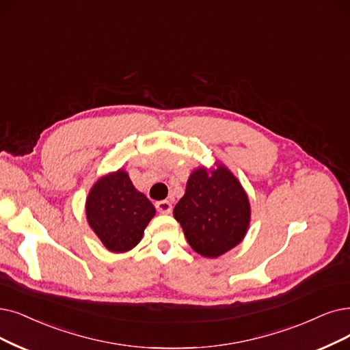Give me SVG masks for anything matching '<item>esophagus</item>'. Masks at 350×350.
I'll list each match as a JSON object with an SVG mask.
<instances>
[{"label": "esophagus", "instance_id": "obj_1", "mask_svg": "<svg viewBox=\"0 0 350 350\" xmlns=\"http://www.w3.org/2000/svg\"><path fill=\"white\" fill-rule=\"evenodd\" d=\"M157 209L161 214H171L172 204L170 201H159V202H157Z\"/></svg>", "mask_w": 350, "mask_h": 350}]
</instances>
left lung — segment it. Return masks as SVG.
I'll return each mask as SVG.
<instances>
[{
	"instance_id": "obj_1",
	"label": "left lung",
	"mask_w": 350,
	"mask_h": 350,
	"mask_svg": "<svg viewBox=\"0 0 350 350\" xmlns=\"http://www.w3.org/2000/svg\"><path fill=\"white\" fill-rule=\"evenodd\" d=\"M195 253L217 258L239 245L247 234L251 206L245 189L226 165L193 170L184 197L174 208Z\"/></svg>"
}]
</instances>
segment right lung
<instances>
[{
	"label": "right lung",
	"instance_id": "obj_1",
	"mask_svg": "<svg viewBox=\"0 0 350 350\" xmlns=\"http://www.w3.org/2000/svg\"><path fill=\"white\" fill-rule=\"evenodd\" d=\"M155 213V206L133 187L122 167L97 179L86 198L89 226L111 253H126L136 247Z\"/></svg>",
	"mask_w": 350,
	"mask_h": 350
}]
</instances>
